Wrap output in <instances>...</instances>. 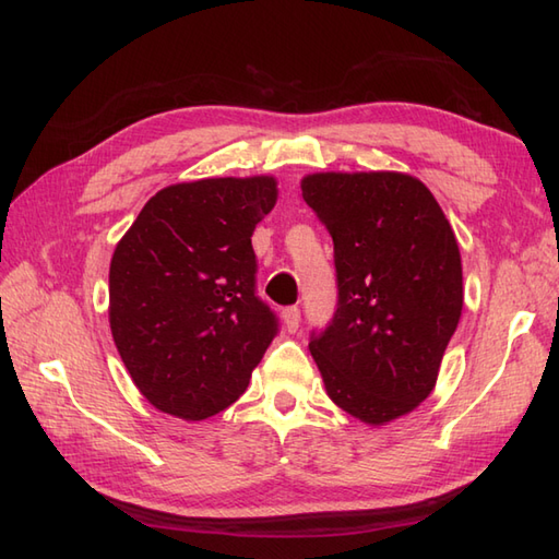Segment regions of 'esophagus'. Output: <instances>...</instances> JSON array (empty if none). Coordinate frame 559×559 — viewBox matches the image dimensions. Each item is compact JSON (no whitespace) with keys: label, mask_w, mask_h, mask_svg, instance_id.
Here are the masks:
<instances>
[{"label":"esophagus","mask_w":559,"mask_h":559,"mask_svg":"<svg viewBox=\"0 0 559 559\" xmlns=\"http://www.w3.org/2000/svg\"><path fill=\"white\" fill-rule=\"evenodd\" d=\"M283 323H285V331L295 333L299 328V309L297 307H285L283 309Z\"/></svg>","instance_id":"esophagus-1"}]
</instances>
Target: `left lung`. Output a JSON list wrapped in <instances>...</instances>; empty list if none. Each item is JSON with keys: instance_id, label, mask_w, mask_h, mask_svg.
Here are the masks:
<instances>
[{"instance_id": "1", "label": "left lung", "mask_w": 559, "mask_h": 559, "mask_svg": "<svg viewBox=\"0 0 559 559\" xmlns=\"http://www.w3.org/2000/svg\"><path fill=\"white\" fill-rule=\"evenodd\" d=\"M305 203L333 236L337 309L309 352L349 416L384 425L435 390L463 311L453 228L427 186L402 171H321Z\"/></svg>"}]
</instances>
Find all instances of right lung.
Returning a JSON list of instances; mask_svg holds the SVG:
<instances>
[{"instance_id":"right-lung-1","label":"right lung","mask_w":559,"mask_h":559,"mask_svg":"<svg viewBox=\"0 0 559 559\" xmlns=\"http://www.w3.org/2000/svg\"><path fill=\"white\" fill-rule=\"evenodd\" d=\"M276 195L274 177L167 186L112 252V340L157 411L205 420L248 390L278 333L250 240Z\"/></svg>"}]
</instances>
